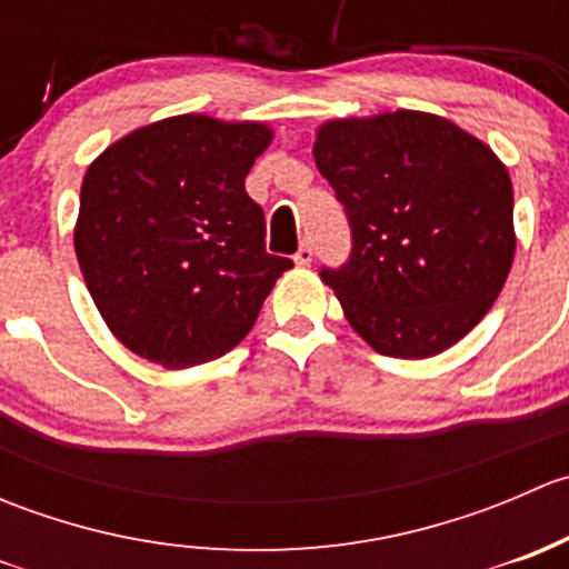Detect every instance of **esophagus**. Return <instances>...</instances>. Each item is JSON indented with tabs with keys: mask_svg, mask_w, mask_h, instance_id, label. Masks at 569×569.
I'll use <instances>...</instances> for the list:
<instances>
[{
	"mask_svg": "<svg viewBox=\"0 0 569 569\" xmlns=\"http://www.w3.org/2000/svg\"><path fill=\"white\" fill-rule=\"evenodd\" d=\"M295 261L300 263V267H308V263L313 261V248H311V244H308V242L300 244V250L295 252Z\"/></svg>",
	"mask_w": 569,
	"mask_h": 569,
	"instance_id": "obj_1",
	"label": "esophagus"
}]
</instances>
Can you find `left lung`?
Wrapping results in <instances>:
<instances>
[{
    "mask_svg": "<svg viewBox=\"0 0 569 569\" xmlns=\"http://www.w3.org/2000/svg\"><path fill=\"white\" fill-rule=\"evenodd\" d=\"M313 159L352 228L341 269H321L375 352L421 360L468 336L515 261L512 178L479 137L416 109L336 118Z\"/></svg>",
    "mask_w": 569,
    "mask_h": 569,
    "instance_id": "left-lung-1",
    "label": "left lung"
}]
</instances>
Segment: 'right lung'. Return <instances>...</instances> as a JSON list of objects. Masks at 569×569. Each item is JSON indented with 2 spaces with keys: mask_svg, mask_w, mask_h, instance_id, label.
<instances>
[{
  "mask_svg": "<svg viewBox=\"0 0 569 569\" xmlns=\"http://www.w3.org/2000/svg\"><path fill=\"white\" fill-rule=\"evenodd\" d=\"M274 131L258 120L176 114L120 137L82 178L73 248L112 336L164 369L231 352L289 258L263 248L244 192Z\"/></svg>",
  "mask_w": 569,
  "mask_h": 569,
  "instance_id": "right-lung-1",
  "label": "right lung"
}]
</instances>
